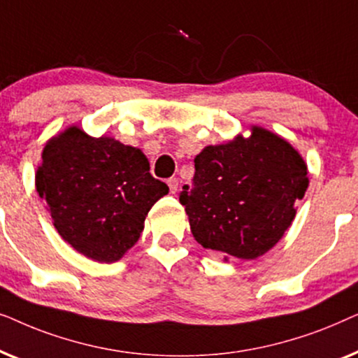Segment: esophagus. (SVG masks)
<instances>
[{
  "mask_svg": "<svg viewBox=\"0 0 358 358\" xmlns=\"http://www.w3.org/2000/svg\"><path fill=\"white\" fill-rule=\"evenodd\" d=\"M168 185H169L171 194H176V192H178V187H179V180L176 178H171V179H168Z\"/></svg>",
  "mask_w": 358,
  "mask_h": 358,
  "instance_id": "1",
  "label": "esophagus"
}]
</instances>
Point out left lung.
Segmentation results:
<instances>
[{
  "mask_svg": "<svg viewBox=\"0 0 358 358\" xmlns=\"http://www.w3.org/2000/svg\"><path fill=\"white\" fill-rule=\"evenodd\" d=\"M179 202L205 249L251 261L280 241L308 189L306 164L290 143L254 127L249 138L207 146Z\"/></svg>",
  "mask_w": 358,
  "mask_h": 358,
  "instance_id": "1",
  "label": "left lung"
}]
</instances>
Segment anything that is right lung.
<instances>
[{
    "label": "right lung",
    "mask_w": 358,
    "mask_h": 358,
    "mask_svg": "<svg viewBox=\"0 0 358 358\" xmlns=\"http://www.w3.org/2000/svg\"><path fill=\"white\" fill-rule=\"evenodd\" d=\"M36 185L57 231L78 252L115 262L138 241L145 217L169 187L146 156L114 138L70 127L45 145Z\"/></svg>",
    "instance_id": "add662e5"
}]
</instances>
